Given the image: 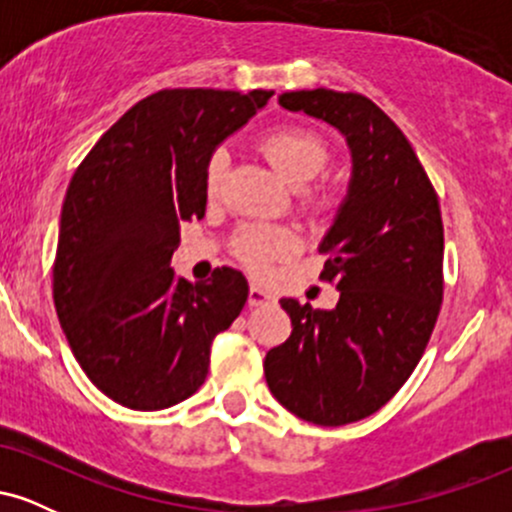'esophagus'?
I'll return each mask as SVG.
<instances>
[{"mask_svg":"<svg viewBox=\"0 0 512 512\" xmlns=\"http://www.w3.org/2000/svg\"><path fill=\"white\" fill-rule=\"evenodd\" d=\"M272 301H274V296L267 289H262V286H255V284L250 286V293H248V305H250V308H257V305H267V303H272Z\"/></svg>","mask_w":512,"mask_h":512,"instance_id":"obj_1","label":"esophagus"}]
</instances>
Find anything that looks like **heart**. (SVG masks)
<instances>
[{"label": "heart", "instance_id": "b5f03b06", "mask_svg": "<svg viewBox=\"0 0 512 512\" xmlns=\"http://www.w3.org/2000/svg\"><path fill=\"white\" fill-rule=\"evenodd\" d=\"M260 149L276 168V173L293 185L313 180L330 161L325 139L315 129L298 125L269 129L267 134H262ZM223 178H226V154L214 151L207 161V170H204V187H207L209 197L219 195ZM293 248H296V238L286 228L245 226L233 238V250H236L238 260L257 274L267 272L274 260L286 257Z\"/></svg>", "mask_w": 512, "mask_h": 512}]
</instances>
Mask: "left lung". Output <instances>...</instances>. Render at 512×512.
<instances>
[{
	"label": "left lung",
	"mask_w": 512,
	"mask_h": 512,
	"mask_svg": "<svg viewBox=\"0 0 512 512\" xmlns=\"http://www.w3.org/2000/svg\"><path fill=\"white\" fill-rule=\"evenodd\" d=\"M281 108L330 122L354 156V178L320 245L334 310L293 298L291 337L264 358L281 407L344 426L385 407L424 356L443 303V219L409 139L370 98L330 88L281 93Z\"/></svg>",
	"instance_id": "left-lung-1"
}]
</instances>
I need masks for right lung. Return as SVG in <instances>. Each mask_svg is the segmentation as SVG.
<instances>
[{
	"label": "right lung",
	"instance_id": "obj_1",
	"mask_svg": "<svg viewBox=\"0 0 512 512\" xmlns=\"http://www.w3.org/2000/svg\"><path fill=\"white\" fill-rule=\"evenodd\" d=\"M274 91L163 88L127 110L88 151L62 204L52 298L93 385L137 411L173 407L202 387L209 346L248 301L233 267L192 284L168 267L180 221L207 207L216 144Z\"/></svg>",
	"mask_w": 512,
	"mask_h": 512
}]
</instances>
